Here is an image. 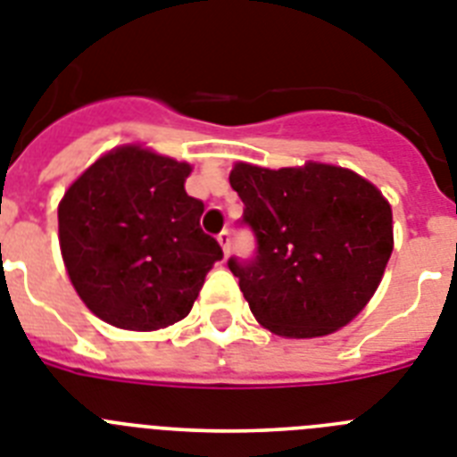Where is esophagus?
I'll list each match as a JSON object with an SVG mask.
<instances>
[{"instance_id": "34e87169", "label": "esophagus", "mask_w": 457, "mask_h": 457, "mask_svg": "<svg viewBox=\"0 0 457 457\" xmlns=\"http://www.w3.org/2000/svg\"><path fill=\"white\" fill-rule=\"evenodd\" d=\"M218 244L222 246V253L228 255V253H229V232H228V229H222L220 235H218Z\"/></svg>"}]
</instances>
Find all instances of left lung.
<instances>
[{
	"label": "left lung",
	"mask_w": 457,
	"mask_h": 457,
	"mask_svg": "<svg viewBox=\"0 0 457 457\" xmlns=\"http://www.w3.org/2000/svg\"><path fill=\"white\" fill-rule=\"evenodd\" d=\"M229 186L244 202L255 255L228 260L253 316L274 335L323 337L351 323L393 253V211L351 170L309 162L264 170L239 162Z\"/></svg>",
	"instance_id": "left-lung-1"
}]
</instances>
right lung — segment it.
Returning a JSON list of instances; mask_svg holds the SVG:
<instances>
[{
    "label": "right lung",
    "instance_id": "add662e5",
    "mask_svg": "<svg viewBox=\"0 0 457 457\" xmlns=\"http://www.w3.org/2000/svg\"><path fill=\"white\" fill-rule=\"evenodd\" d=\"M190 164L139 145L106 153L57 209L60 248L95 316L151 332L186 318L222 248L199 228L202 199L186 193Z\"/></svg>",
    "mask_w": 457,
    "mask_h": 457
}]
</instances>
